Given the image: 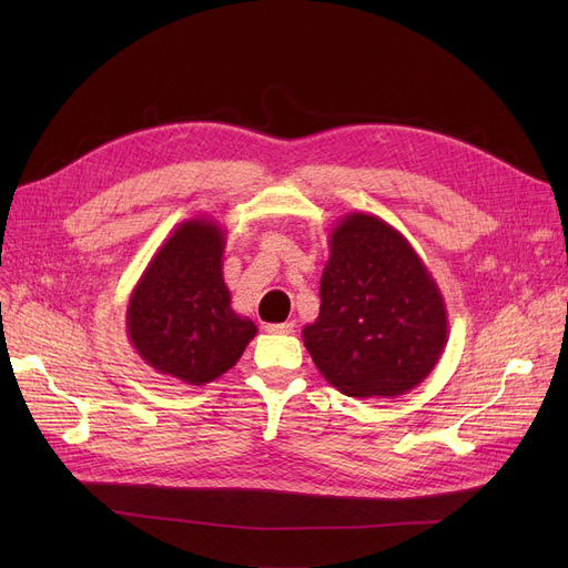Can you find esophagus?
<instances>
[{
	"label": "esophagus",
	"mask_w": 568,
	"mask_h": 568,
	"mask_svg": "<svg viewBox=\"0 0 568 568\" xmlns=\"http://www.w3.org/2000/svg\"><path fill=\"white\" fill-rule=\"evenodd\" d=\"M264 329L268 334H292L294 332V322H278V324H266Z\"/></svg>",
	"instance_id": "1"
}]
</instances>
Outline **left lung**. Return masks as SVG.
I'll return each instance as SVG.
<instances>
[{
  "label": "left lung",
  "mask_w": 568,
  "mask_h": 568,
  "mask_svg": "<svg viewBox=\"0 0 568 568\" xmlns=\"http://www.w3.org/2000/svg\"><path fill=\"white\" fill-rule=\"evenodd\" d=\"M320 375L352 398L419 386L449 338L444 296L407 239L373 214H345L329 234L320 315L304 326Z\"/></svg>",
  "instance_id": "obj_1"
}]
</instances>
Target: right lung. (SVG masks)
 Returning <instances> with one entry per match:
<instances>
[{
	"label": "right lung",
	"mask_w": 568,
	"mask_h": 568,
	"mask_svg": "<svg viewBox=\"0 0 568 568\" xmlns=\"http://www.w3.org/2000/svg\"><path fill=\"white\" fill-rule=\"evenodd\" d=\"M225 230L206 216L179 223L149 260L126 306V334L159 375L202 386L227 373L255 338L232 311L223 278Z\"/></svg>",
	"instance_id": "obj_1"
}]
</instances>
